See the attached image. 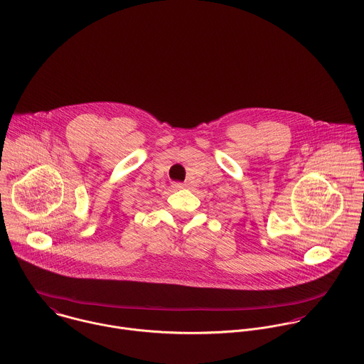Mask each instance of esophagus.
<instances>
[{
	"label": "esophagus",
	"instance_id": "34e87169",
	"mask_svg": "<svg viewBox=\"0 0 364 364\" xmlns=\"http://www.w3.org/2000/svg\"><path fill=\"white\" fill-rule=\"evenodd\" d=\"M173 188H175V189H183L185 185H183V183H173Z\"/></svg>",
	"mask_w": 364,
	"mask_h": 364
}]
</instances>
